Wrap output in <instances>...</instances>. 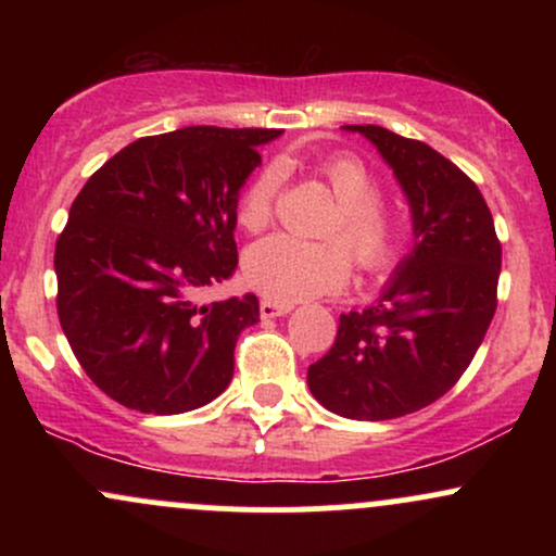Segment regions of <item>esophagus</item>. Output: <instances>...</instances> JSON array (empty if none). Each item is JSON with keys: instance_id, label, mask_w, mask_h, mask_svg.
I'll return each mask as SVG.
<instances>
[{"instance_id": "obj_1", "label": "esophagus", "mask_w": 556, "mask_h": 556, "mask_svg": "<svg viewBox=\"0 0 556 556\" xmlns=\"http://www.w3.org/2000/svg\"><path fill=\"white\" fill-rule=\"evenodd\" d=\"M292 311L290 303H274V300H261V318L287 316Z\"/></svg>"}]
</instances>
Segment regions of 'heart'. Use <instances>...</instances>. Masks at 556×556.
Segmentation results:
<instances>
[{"label":"heart","instance_id":"1","mask_svg":"<svg viewBox=\"0 0 556 556\" xmlns=\"http://www.w3.org/2000/svg\"><path fill=\"white\" fill-rule=\"evenodd\" d=\"M321 177L337 198V216L327 238L337 242H303L271 235L253 242L245 253V277L261 295L279 303H298L324 292L340 290L348 279V256L366 271L392 266L400 253V227L381 212V190L358 159L340 156L321 164ZM279 169L266 167L240 198L238 222L248 232H258L271 219ZM343 244L340 247L339 242Z\"/></svg>","mask_w":556,"mask_h":556}]
</instances>
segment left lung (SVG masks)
<instances>
[{
	"mask_svg": "<svg viewBox=\"0 0 556 556\" xmlns=\"http://www.w3.org/2000/svg\"><path fill=\"white\" fill-rule=\"evenodd\" d=\"M342 130L371 140L389 164L413 248L371 305L340 316L308 389L342 418L389 420L437 402L470 366L496 311L502 245L481 190L450 159L379 125Z\"/></svg>",
	"mask_w": 556,
	"mask_h": 556,
	"instance_id": "1",
	"label": "left lung"
}]
</instances>
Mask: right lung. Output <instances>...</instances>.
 I'll use <instances>...</instances> for the list:
<instances>
[{
  "instance_id": "1",
  "label": "right lung",
  "mask_w": 556,
  "mask_h": 556,
  "mask_svg": "<svg viewBox=\"0 0 556 556\" xmlns=\"http://www.w3.org/2000/svg\"><path fill=\"white\" fill-rule=\"evenodd\" d=\"M261 127L138 138L83 185L56 240V314L75 358L114 402L177 416L219 397L258 298L198 305L238 269V201Z\"/></svg>"
}]
</instances>
